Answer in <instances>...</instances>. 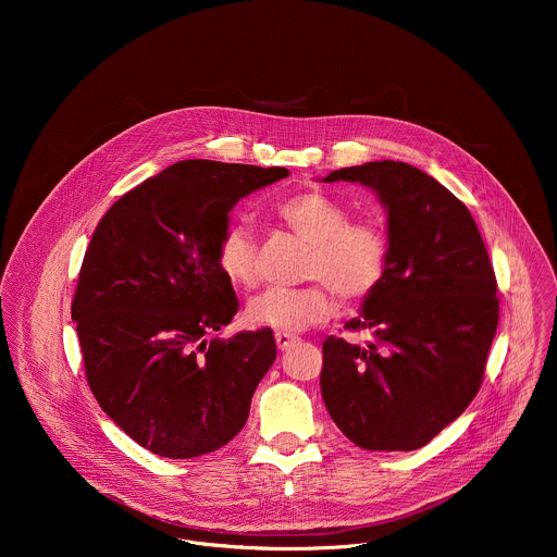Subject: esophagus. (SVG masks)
Here are the masks:
<instances>
[{
  "mask_svg": "<svg viewBox=\"0 0 557 557\" xmlns=\"http://www.w3.org/2000/svg\"><path fill=\"white\" fill-rule=\"evenodd\" d=\"M274 338H276V345H278V349H289L292 345H296L298 343V338L294 336V334H287V332H276L274 334Z\"/></svg>",
  "mask_w": 557,
  "mask_h": 557,
  "instance_id": "1",
  "label": "esophagus"
}]
</instances>
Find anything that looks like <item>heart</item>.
Listing matches in <instances>:
<instances>
[{"label":"heart","mask_w":557,"mask_h":557,"mask_svg":"<svg viewBox=\"0 0 557 557\" xmlns=\"http://www.w3.org/2000/svg\"><path fill=\"white\" fill-rule=\"evenodd\" d=\"M276 219L309 244L302 263V287H272L250 300L248 319L278 332H302L323 323L334 311L332 294L356 305L384 281L391 263V236L377 219H354L343 201L323 190H305L274 206ZM221 270L242 287L259 283V244L244 225H227L219 238Z\"/></svg>","instance_id":"obj_1"}]
</instances>
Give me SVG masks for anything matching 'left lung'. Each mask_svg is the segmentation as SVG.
<instances>
[{
	"label": "left lung",
	"instance_id": "obj_1",
	"mask_svg": "<svg viewBox=\"0 0 557 557\" xmlns=\"http://www.w3.org/2000/svg\"><path fill=\"white\" fill-rule=\"evenodd\" d=\"M360 182L388 210L391 263L382 285L345 330H369L360 347L323 341L321 395L347 440L364 450H416L476 397L497 330L495 272L476 221L424 171L375 160L323 182Z\"/></svg>",
	"mask_w": 557,
	"mask_h": 557
}]
</instances>
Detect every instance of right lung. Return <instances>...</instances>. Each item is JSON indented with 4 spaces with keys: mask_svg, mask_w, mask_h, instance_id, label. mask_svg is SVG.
I'll use <instances>...</instances> for the list:
<instances>
[{
    "mask_svg": "<svg viewBox=\"0 0 557 557\" xmlns=\"http://www.w3.org/2000/svg\"><path fill=\"white\" fill-rule=\"evenodd\" d=\"M285 166L182 160L100 219L73 298L85 380L139 446L193 459L232 442L276 358L270 327L221 338L238 313L216 246L239 199Z\"/></svg>",
    "mask_w": 557,
    "mask_h": 557,
    "instance_id": "right-lung-1",
    "label": "right lung"
}]
</instances>
